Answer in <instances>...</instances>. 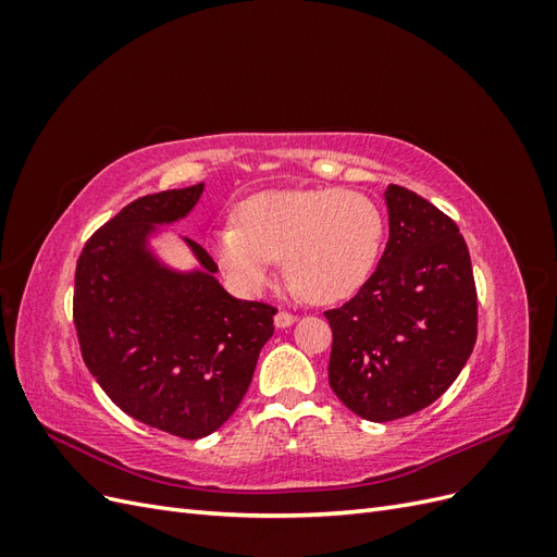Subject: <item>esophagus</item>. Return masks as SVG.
Returning <instances> with one entry per match:
<instances>
[{
    "instance_id": "34e87169",
    "label": "esophagus",
    "mask_w": 557,
    "mask_h": 557,
    "mask_svg": "<svg viewBox=\"0 0 557 557\" xmlns=\"http://www.w3.org/2000/svg\"><path fill=\"white\" fill-rule=\"evenodd\" d=\"M297 320V315L295 313H290V311H283V309H278V313L274 315V323H276V327H288V325H293Z\"/></svg>"
}]
</instances>
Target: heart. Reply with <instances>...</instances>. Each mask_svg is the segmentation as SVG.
Masks as SVG:
<instances>
[{"label":"heart","mask_w":557,"mask_h":557,"mask_svg":"<svg viewBox=\"0 0 557 557\" xmlns=\"http://www.w3.org/2000/svg\"><path fill=\"white\" fill-rule=\"evenodd\" d=\"M383 246V213L356 190H272L248 197L237 225L213 232V256L227 281L258 295L283 258L285 278L315 305L358 293Z\"/></svg>","instance_id":"obj_1"}]
</instances>
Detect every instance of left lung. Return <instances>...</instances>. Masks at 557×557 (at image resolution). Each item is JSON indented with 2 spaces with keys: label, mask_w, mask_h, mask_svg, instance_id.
Returning <instances> with one entry per match:
<instances>
[{
  "label": "left lung",
  "mask_w": 557,
  "mask_h": 557,
  "mask_svg": "<svg viewBox=\"0 0 557 557\" xmlns=\"http://www.w3.org/2000/svg\"><path fill=\"white\" fill-rule=\"evenodd\" d=\"M391 237L374 274L332 327L330 385L374 423L411 416L440 399L476 344L479 299L458 225L428 199L385 190Z\"/></svg>",
  "instance_id": "left-lung-1"
}]
</instances>
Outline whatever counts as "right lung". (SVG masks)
<instances>
[{"label":"right lung","mask_w":557,"mask_h":557,"mask_svg":"<svg viewBox=\"0 0 557 557\" xmlns=\"http://www.w3.org/2000/svg\"><path fill=\"white\" fill-rule=\"evenodd\" d=\"M205 183L134 199L81 250L74 325L81 356L115 407L141 423L201 440L244 399L276 309L234 299L218 264L190 242L201 272L174 274L146 250L153 225L188 213Z\"/></svg>","instance_id":"obj_1"}]
</instances>
